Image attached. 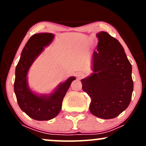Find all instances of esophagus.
<instances>
[{
  "label": "esophagus",
  "mask_w": 146,
  "mask_h": 146,
  "mask_svg": "<svg viewBox=\"0 0 146 146\" xmlns=\"http://www.w3.org/2000/svg\"><path fill=\"white\" fill-rule=\"evenodd\" d=\"M77 78L78 79H81L84 76V73H83V72H78V73H77Z\"/></svg>",
  "instance_id": "obj_1"
}]
</instances>
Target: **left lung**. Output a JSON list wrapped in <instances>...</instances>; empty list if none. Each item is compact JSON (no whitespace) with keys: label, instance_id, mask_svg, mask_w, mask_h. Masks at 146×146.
<instances>
[{"label":"left lung","instance_id":"left-lung-1","mask_svg":"<svg viewBox=\"0 0 146 146\" xmlns=\"http://www.w3.org/2000/svg\"><path fill=\"white\" fill-rule=\"evenodd\" d=\"M96 36L99 42L92 56L93 73L81 82L83 90L91 99L90 113L109 119L120 115L131 101L132 65L117 39L105 31Z\"/></svg>","mask_w":146,"mask_h":146}]
</instances>
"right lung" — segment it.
Here are the masks:
<instances>
[{"label": "right lung", "mask_w": 146, "mask_h": 146, "mask_svg": "<svg viewBox=\"0 0 146 146\" xmlns=\"http://www.w3.org/2000/svg\"><path fill=\"white\" fill-rule=\"evenodd\" d=\"M51 33H36L29 38L22 51L21 58L15 72L14 93L18 106L28 116L38 121H46L54 118L62 108L63 98L73 80L74 76L60 83L49 94H36L29 88L27 74L33 62L53 40Z\"/></svg>", "instance_id": "add662e5"}]
</instances>
